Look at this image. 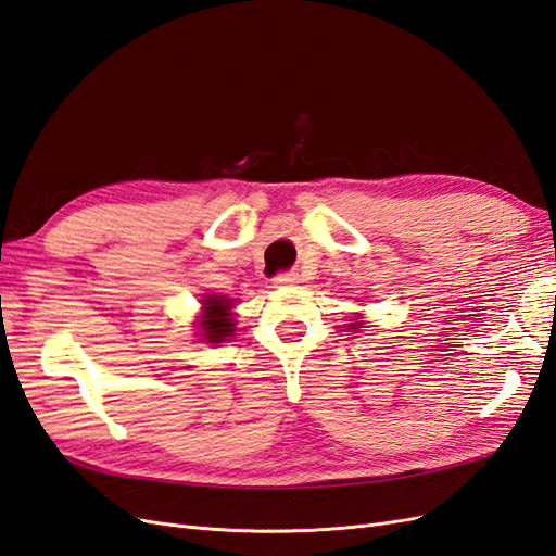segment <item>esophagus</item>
<instances>
[{"label": "esophagus", "instance_id": "obj_1", "mask_svg": "<svg viewBox=\"0 0 556 556\" xmlns=\"http://www.w3.org/2000/svg\"><path fill=\"white\" fill-rule=\"evenodd\" d=\"M294 282H299L296 274H278L274 278V285H278V288H285V285H294Z\"/></svg>", "mask_w": 556, "mask_h": 556}]
</instances>
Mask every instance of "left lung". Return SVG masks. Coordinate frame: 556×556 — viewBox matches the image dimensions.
I'll use <instances>...</instances> for the list:
<instances>
[{"mask_svg":"<svg viewBox=\"0 0 556 556\" xmlns=\"http://www.w3.org/2000/svg\"><path fill=\"white\" fill-rule=\"evenodd\" d=\"M359 319V317H357ZM362 327V319H359V323H350V329H359Z\"/></svg>","mask_w":556,"mask_h":556,"instance_id":"obj_1","label":"left lung"}]
</instances>
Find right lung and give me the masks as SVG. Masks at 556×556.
I'll return each instance as SVG.
<instances>
[{
  "instance_id": "add662e5",
  "label": "right lung",
  "mask_w": 556,
  "mask_h": 556,
  "mask_svg": "<svg viewBox=\"0 0 556 556\" xmlns=\"http://www.w3.org/2000/svg\"><path fill=\"white\" fill-rule=\"evenodd\" d=\"M201 304H204V313H201L199 317V331L206 341V343H223V341H229L233 336V313H231V306L233 301L227 299V296H220V294H206V299H201Z\"/></svg>"
}]
</instances>
